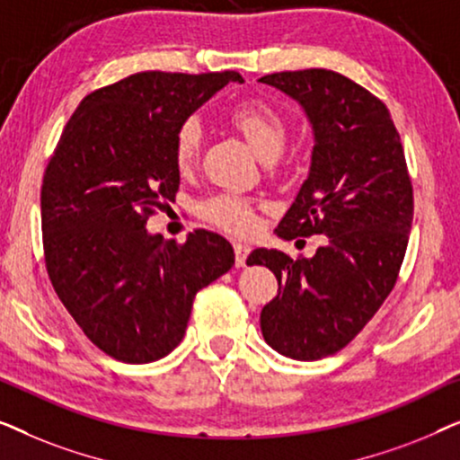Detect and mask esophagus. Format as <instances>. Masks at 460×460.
Masks as SVG:
<instances>
[{
    "label": "esophagus",
    "mask_w": 460,
    "mask_h": 460,
    "mask_svg": "<svg viewBox=\"0 0 460 460\" xmlns=\"http://www.w3.org/2000/svg\"><path fill=\"white\" fill-rule=\"evenodd\" d=\"M251 253V247L244 243H234V260H236V266L243 268L244 263H247V257Z\"/></svg>",
    "instance_id": "esophagus-1"
}]
</instances>
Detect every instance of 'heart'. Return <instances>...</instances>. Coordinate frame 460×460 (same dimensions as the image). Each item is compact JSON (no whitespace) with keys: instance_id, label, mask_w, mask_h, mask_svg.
Returning a JSON list of instances; mask_svg holds the SVG:
<instances>
[{"instance_id":"obj_1","label":"heart","mask_w":460,"mask_h":460,"mask_svg":"<svg viewBox=\"0 0 460 460\" xmlns=\"http://www.w3.org/2000/svg\"><path fill=\"white\" fill-rule=\"evenodd\" d=\"M230 121L247 137L251 146L261 159H276L287 142V123L272 104L263 100H244L230 111ZM203 144V128L197 119H186L173 136V163L178 172H190L199 159ZM200 213L207 222L232 234L253 232L257 217L251 200L238 194H213L200 205Z\"/></svg>"}]
</instances>
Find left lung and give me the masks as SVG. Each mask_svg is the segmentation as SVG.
Segmentation results:
<instances>
[{"label":"left lung","mask_w":460,"mask_h":460,"mask_svg":"<svg viewBox=\"0 0 460 460\" xmlns=\"http://www.w3.org/2000/svg\"><path fill=\"white\" fill-rule=\"evenodd\" d=\"M297 100L310 117V175L279 224V236H326L305 260L255 249L279 293L263 305V339L293 360L343 349L375 316L398 280L414 213L404 148L387 106L362 85L326 68L260 79Z\"/></svg>","instance_id":"obj_1"}]
</instances>
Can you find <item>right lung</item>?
Returning <instances> with one entry per match:
<instances>
[{"mask_svg": "<svg viewBox=\"0 0 460 460\" xmlns=\"http://www.w3.org/2000/svg\"><path fill=\"white\" fill-rule=\"evenodd\" d=\"M236 71H142L81 100L41 184L46 270L90 341L115 360L146 364L181 341L200 288L234 266L224 236H150L148 217L175 200L173 136Z\"/></svg>", "mask_w": 460, "mask_h": 460, "instance_id": "add662e5", "label": "right lung"}]
</instances>
